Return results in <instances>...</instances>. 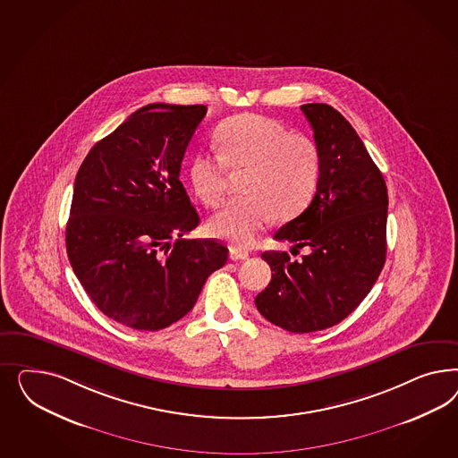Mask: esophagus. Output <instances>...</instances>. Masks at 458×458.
<instances>
[{"label": "esophagus", "instance_id": "1", "mask_svg": "<svg viewBox=\"0 0 458 458\" xmlns=\"http://www.w3.org/2000/svg\"><path fill=\"white\" fill-rule=\"evenodd\" d=\"M230 259L232 260H247L249 259V251H245V250L242 249H232L230 250Z\"/></svg>", "mask_w": 458, "mask_h": 458}]
</instances>
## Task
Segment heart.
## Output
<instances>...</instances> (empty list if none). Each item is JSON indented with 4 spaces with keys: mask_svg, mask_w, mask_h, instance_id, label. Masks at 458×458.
I'll list each match as a JSON object with an SVG mask.
<instances>
[{
    "mask_svg": "<svg viewBox=\"0 0 458 458\" xmlns=\"http://www.w3.org/2000/svg\"><path fill=\"white\" fill-rule=\"evenodd\" d=\"M218 156L196 154L190 166L194 194L209 208L226 193L228 173H243V198L232 199L209 220V232L232 245L247 247L276 216L291 220L318 191L320 151L314 139L292 134L276 119L240 114L218 125Z\"/></svg>",
    "mask_w": 458,
    "mask_h": 458,
    "instance_id": "b5f03b06",
    "label": "heart"
}]
</instances>
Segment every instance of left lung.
<instances>
[{
	"mask_svg": "<svg viewBox=\"0 0 458 458\" xmlns=\"http://www.w3.org/2000/svg\"><path fill=\"white\" fill-rule=\"evenodd\" d=\"M320 151V180L310 205L274 238L305 249L264 251L272 280L255 297L265 319L291 333L333 327L373 289L386 260V182L362 140L327 104L301 107Z\"/></svg>",
	"mask_w": 458,
	"mask_h": 458,
	"instance_id": "obj_1",
	"label": "left lung"
}]
</instances>
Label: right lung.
Masks as SVG:
<instances>
[{
    "label": "right lung",
    "mask_w": 458,
    "mask_h": 458,
    "mask_svg": "<svg viewBox=\"0 0 458 458\" xmlns=\"http://www.w3.org/2000/svg\"><path fill=\"white\" fill-rule=\"evenodd\" d=\"M207 106L149 104L89 151L73 184L70 265L92 302L138 331L184 318L228 260L213 240H186L199 216L181 161Z\"/></svg>",
    "instance_id": "add662e5"
}]
</instances>
